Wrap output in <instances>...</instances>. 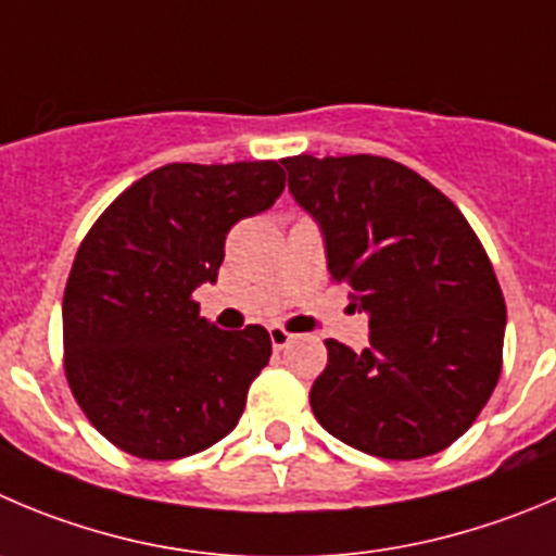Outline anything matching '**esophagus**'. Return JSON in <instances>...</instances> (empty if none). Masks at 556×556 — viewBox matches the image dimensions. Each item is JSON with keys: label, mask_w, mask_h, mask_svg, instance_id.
<instances>
[{"label": "esophagus", "mask_w": 556, "mask_h": 556, "mask_svg": "<svg viewBox=\"0 0 556 556\" xmlns=\"http://www.w3.org/2000/svg\"><path fill=\"white\" fill-rule=\"evenodd\" d=\"M292 332L289 330H283L281 325H273L269 327V341H273V346L275 349H283V346H289V343H292Z\"/></svg>", "instance_id": "1"}]
</instances>
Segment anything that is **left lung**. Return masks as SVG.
<instances>
[{
  "mask_svg": "<svg viewBox=\"0 0 556 556\" xmlns=\"http://www.w3.org/2000/svg\"><path fill=\"white\" fill-rule=\"evenodd\" d=\"M289 190L321 226L332 281L368 314L371 346L327 338L311 409L336 440L393 462L445 451L502 371L505 300L462 210L379 155L283 157Z\"/></svg>",
  "mask_w": 556,
  "mask_h": 556,
  "instance_id": "obj_1",
  "label": "left lung"
}]
</instances>
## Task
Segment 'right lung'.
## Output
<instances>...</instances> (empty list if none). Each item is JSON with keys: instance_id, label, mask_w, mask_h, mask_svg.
Listing matches in <instances>:
<instances>
[{"instance_id": "right-lung-1", "label": "right lung", "mask_w": 556, "mask_h": 556, "mask_svg": "<svg viewBox=\"0 0 556 556\" xmlns=\"http://www.w3.org/2000/svg\"><path fill=\"white\" fill-rule=\"evenodd\" d=\"M275 161L168 163L116 195L87 231L62 300L65 377L111 445L147 462L207 451L237 426L269 363L262 325L199 314L226 235L283 193Z\"/></svg>"}]
</instances>
